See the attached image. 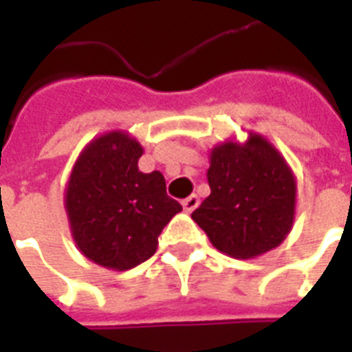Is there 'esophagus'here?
Returning a JSON list of instances; mask_svg holds the SVG:
<instances>
[{
	"label": "esophagus",
	"instance_id": "obj_1",
	"mask_svg": "<svg viewBox=\"0 0 352 352\" xmlns=\"http://www.w3.org/2000/svg\"><path fill=\"white\" fill-rule=\"evenodd\" d=\"M198 206H199V198L196 196V194H192V196H188V198L183 199V209L184 211H188V213H190V211H194V209H196Z\"/></svg>",
	"mask_w": 352,
	"mask_h": 352
}]
</instances>
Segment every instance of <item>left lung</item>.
Returning a JSON list of instances; mask_svg holds the SVG:
<instances>
[{
	"mask_svg": "<svg viewBox=\"0 0 352 352\" xmlns=\"http://www.w3.org/2000/svg\"><path fill=\"white\" fill-rule=\"evenodd\" d=\"M207 181L211 194L192 219L232 258H256L279 247L296 214V177L283 154L260 133L245 143L211 148Z\"/></svg>",
	"mask_w": 352,
	"mask_h": 352,
	"instance_id": "left-lung-1",
	"label": "left lung"
}]
</instances>
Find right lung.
<instances>
[{"label": "right lung", "mask_w": 352, "mask_h": 352, "mask_svg": "<svg viewBox=\"0 0 352 352\" xmlns=\"http://www.w3.org/2000/svg\"><path fill=\"white\" fill-rule=\"evenodd\" d=\"M143 146L128 131L92 139L72 169L64 206L73 241L88 260L126 272L153 256L158 236L183 207L160 171L143 173Z\"/></svg>", "instance_id": "obj_1"}]
</instances>
